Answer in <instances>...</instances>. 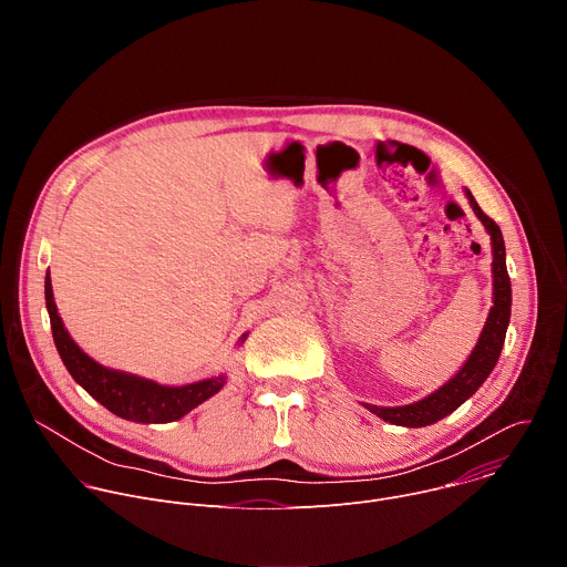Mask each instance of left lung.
<instances>
[{
	"label": "left lung",
	"instance_id": "8db88e82",
	"mask_svg": "<svg viewBox=\"0 0 567 567\" xmlns=\"http://www.w3.org/2000/svg\"><path fill=\"white\" fill-rule=\"evenodd\" d=\"M468 204L477 219L484 224V228L492 235V249H494V307L489 311L487 326H484L477 346L473 348L471 357L462 365V370L444 383L440 390L429 394L426 399L411 403V406H399V409H379L365 403V409L381 417L383 422L396 424V426H409V429H420L435 424L437 420L451 415L460 403H464L482 383L489 377V372L496 368L507 326H509V316H512V282L507 274V262H505V239L498 228V224L484 215V210L477 206L473 195L466 190Z\"/></svg>",
	"mask_w": 567,
	"mask_h": 567
}]
</instances>
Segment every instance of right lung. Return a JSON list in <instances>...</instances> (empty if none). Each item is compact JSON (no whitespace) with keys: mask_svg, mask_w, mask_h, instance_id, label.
<instances>
[{"mask_svg":"<svg viewBox=\"0 0 567 567\" xmlns=\"http://www.w3.org/2000/svg\"><path fill=\"white\" fill-rule=\"evenodd\" d=\"M44 298H47V309L51 318L53 341L69 374L96 401H101L107 411H112L123 420H132L141 424L175 422L186 413H190L195 406H199L202 401L213 396L226 381V377H213L206 381L171 388V385H158L150 379L103 368L101 363H96L80 350L69 337V332L64 330L53 302L49 274L44 280Z\"/></svg>","mask_w":567,"mask_h":567,"instance_id":"add662e5","label":"right lung"}]
</instances>
